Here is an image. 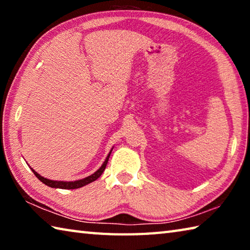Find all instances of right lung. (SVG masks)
I'll use <instances>...</instances> for the list:
<instances>
[{
    "instance_id": "add662e5",
    "label": "right lung",
    "mask_w": 250,
    "mask_h": 250,
    "mask_svg": "<svg viewBox=\"0 0 250 250\" xmlns=\"http://www.w3.org/2000/svg\"><path fill=\"white\" fill-rule=\"evenodd\" d=\"M112 149H113V147H112ZM112 149L110 150L109 154L107 155V158H105L104 162L103 163V166H101V167L98 168V170H97V171L94 173V174H91V175H89V176L84 177V179H82V180H77V181H69V182H68V181H54V180L46 179V177H44V176H42L41 174H39V173H37L35 170H33L32 167H31V168H32V171H33L34 174L36 175L37 179H39L41 182H43V183H44L45 185L49 186V188H62V189H74V188H83V186H84V185H87V184L91 183V182L96 181L97 179H98V177H100V176H101V174H103L104 171L105 167H107V163H108L109 156H110V154H111V151H112Z\"/></svg>"
}]
</instances>
